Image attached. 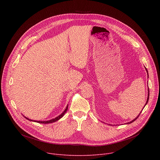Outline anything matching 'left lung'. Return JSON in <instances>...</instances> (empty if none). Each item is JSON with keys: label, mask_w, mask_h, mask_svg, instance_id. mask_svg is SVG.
I'll list each match as a JSON object with an SVG mask.
<instances>
[{"label": "left lung", "mask_w": 160, "mask_h": 160, "mask_svg": "<svg viewBox=\"0 0 160 160\" xmlns=\"http://www.w3.org/2000/svg\"><path fill=\"white\" fill-rule=\"evenodd\" d=\"M145 69H146V72H147V73H148V70H147L146 68V67H145ZM148 99H147V101H146V104H145V106H146V105L148 104V101H149V87H148ZM145 106H144V108L145 107ZM143 109H144V108H143ZM141 112L139 113V115L138 117H136L135 119H133V120H132V121H131V122H128V123H127V124H130V123H131L133 122H134L135 120L138 119V117H139V116L140 115Z\"/></svg>", "instance_id": "obj_1"}]
</instances>
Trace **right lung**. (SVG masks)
I'll use <instances>...</instances> for the list:
<instances>
[{
    "label": "right lung",
    "instance_id": "add662e5",
    "mask_svg": "<svg viewBox=\"0 0 160 160\" xmlns=\"http://www.w3.org/2000/svg\"><path fill=\"white\" fill-rule=\"evenodd\" d=\"M68 104L66 106V108H65V109H64V111L60 115H59L58 117H56L55 118H53V119H51V120H47V121H37V120H31V119H29L28 118H27V117H25L24 115H22L26 119H27V120H28L29 121H31V122H37V123H53V122H56V121H58V120H59V119H61L63 116H64V114L66 113V112L67 111V110H68Z\"/></svg>",
    "mask_w": 160,
    "mask_h": 160
}]
</instances>
